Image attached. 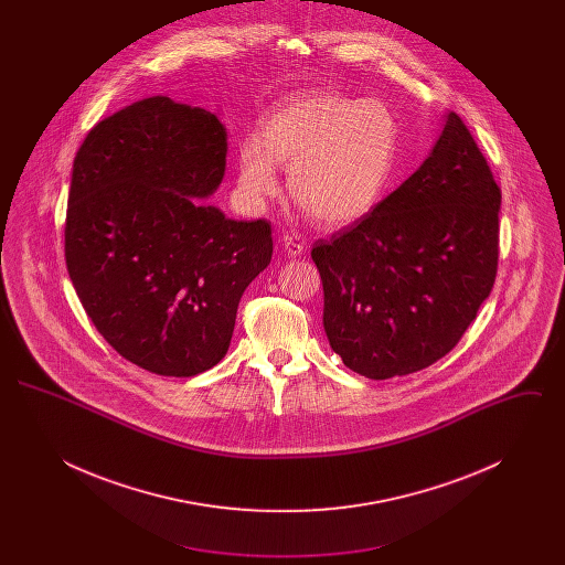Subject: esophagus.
Masks as SVG:
<instances>
[{"label": "esophagus", "mask_w": 565, "mask_h": 565, "mask_svg": "<svg viewBox=\"0 0 565 565\" xmlns=\"http://www.w3.org/2000/svg\"><path fill=\"white\" fill-rule=\"evenodd\" d=\"M281 245H284V249H286V254L288 256H300L305 249H307V243L305 239L298 235V233H284L281 235Z\"/></svg>", "instance_id": "obj_1"}]
</instances>
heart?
<instances>
[{
	"mask_svg": "<svg viewBox=\"0 0 565 565\" xmlns=\"http://www.w3.org/2000/svg\"><path fill=\"white\" fill-rule=\"evenodd\" d=\"M398 148L401 122L390 106L316 88L273 109L260 137L242 139L237 186L249 205H263L279 192V164L305 214L343 228L379 205Z\"/></svg>",
	"mask_w": 565,
	"mask_h": 565,
	"instance_id": "heart-1",
	"label": "heart"
}]
</instances>
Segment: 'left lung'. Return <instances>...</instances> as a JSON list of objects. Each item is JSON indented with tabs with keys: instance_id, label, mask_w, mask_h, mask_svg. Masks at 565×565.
I'll use <instances>...</instances> for the list:
<instances>
[{
	"instance_id": "left-lung-1",
	"label": "left lung",
	"mask_w": 565,
	"mask_h": 565,
	"mask_svg": "<svg viewBox=\"0 0 565 565\" xmlns=\"http://www.w3.org/2000/svg\"><path fill=\"white\" fill-rule=\"evenodd\" d=\"M502 192L456 111L424 164L375 210L316 243L323 330L369 379L428 369L456 348L498 270Z\"/></svg>"
}]
</instances>
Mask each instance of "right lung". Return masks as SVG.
I'll return each mask as SVG.
<instances>
[{"label":"right lung","mask_w":565,"mask_h":565,"mask_svg":"<svg viewBox=\"0 0 565 565\" xmlns=\"http://www.w3.org/2000/svg\"><path fill=\"white\" fill-rule=\"evenodd\" d=\"M226 148L215 114L157 95L97 122L74 159L70 279L109 345L157 375L215 366L245 288L269 267V222L203 201L224 178Z\"/></svg>","instance_id":"1"}]
</instances>
